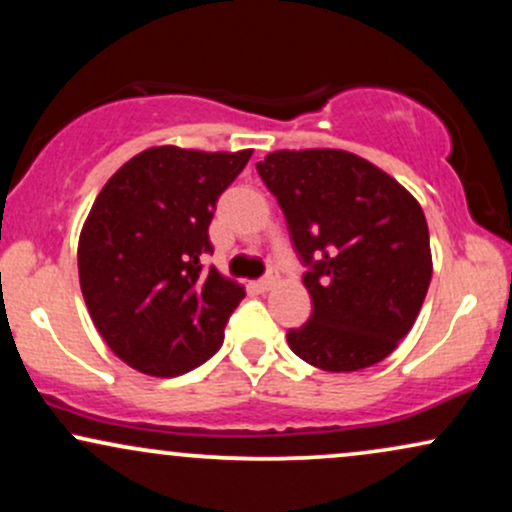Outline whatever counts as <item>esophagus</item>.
Returning <instances> with one entry per match:
<instances>
[{"instance_id":"esophagus-1","label":"esophagus","mask_w":512,"mask_h":512,"mask_svg":"<svg viewBox=\"0 0 512 512\" xmlns=\"http://www.w3.org/2000/svg\"><path fill=\"white\" fill-rule=\"evenodd\" d=\"M276 284V276L274 274H269V276H264V279H260V281H257V291H269V289H272V286Z\"/></svg>"}]
</instances>
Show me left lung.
<instances>
[{"label": "left lung", "instance_id": "8db88e82", "mask_svg": "<svg viewBox=\"0 0 512 512\" xmlns=\"http://www.w3.org/2000/svg\"><path fill=\"white\" fill-rule=\"evenodd\" d=\"M257 173L284 211L313 315L286 334L310 366L351 373L409 334L433 276L424 209L407 187L342 149H281Z\"/></svg>", "mask_w": 512, "mask_h": 512}]
</instances>
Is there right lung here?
Returning a JSON list of instances; mask_svg holds the SVG:
<instances>
[{"instance_id": "right-lung-1", "label": "right lung", "mask_w": 512, "mask_h": 512, "mask_svg": "<svg viewBox=\"0 0 512 512\" xmlns=\"http://www.w3.org/2000/svg\"><path fill=\"white\" fill-rule=\"evenodd\" d=\"M252 149L151 146L103 185L79 236V284L93 325L129 368L175 378L223 344L245 298L238 281L209 272L216 199Z\"/></svg>"}]
</instances>
